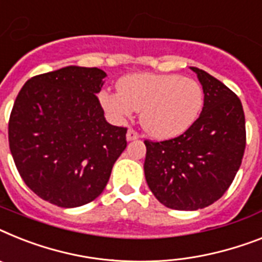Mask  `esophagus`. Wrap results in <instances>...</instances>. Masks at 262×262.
<instances>
[{
	"mask_svg": "<svg viewBox=\"0 0 262 262\" xmlns=\"http://www.w3.org/2000/svg\"><path fill=\"white\" fill-rule=\"evenodd\" d=\"M137 138H140V136H138L137 132H135L133 129H129L126 133V140L127 141H135V140H137Z\"/></svg>",
	"mask_w": 262,
	"mask_h": 262,
	"instance_id": "34e87169",
	"label": "esophagus"
}]
</instances>
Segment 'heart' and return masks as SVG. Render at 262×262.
<instances>
[{
    "instance_id": "b5f03b06",
    "label": "heart",
    "mask_w": 262,
    "mask_h": 262,
    "mask_svg": "<svg viewBox=\"0 0 262 262\" xmlns=\"http://www.w3.org/2000/svg\"><path fill=\"white\" fill-rule=\"evenodd\" d=\"M118 86L120 90L100 93L105 112L118 122L141 112L144 130L158 140L177 137L188 130L204 106L201 85L180 74H129Z\"/></svg>"
}]
</instances>
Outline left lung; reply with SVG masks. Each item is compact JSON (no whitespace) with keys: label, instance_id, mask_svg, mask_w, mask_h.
Listing matches in <instances>:
<instances>
[{"label":"left lung","instance_id":"obj_1","mask_svg":"<svg viewBox=\"0 0 262 262\" xmlns=\"http://www.w3.org/2000/svg\"><path fill=\"white\" fill-rule=\"evenodd\" d=\"M204 90V107L179 137L145 141V179L166 208L197 210L223 197L234 180L245 150L241 101L221 81L192 67Z\"/></svg>","mask_w":262,"mask_h":262}]
</instances>
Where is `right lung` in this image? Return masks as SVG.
Masks as SVG:
<instances>
[{"instance_id": "1", "label": "right lung", "mask_w": 262, "mask_h": 262, "mask_svg": "<svg viewBox=\"0 0 262 262\" xmlns=\"http://www.w3.org/2000/svg\"><path fill=\"white\" fill-rule=\"evenodd\" d=\"M106 73L65 67L32 77L13 105L9 146L24 182L45 201L77 208L102 193L126 148V127L105 120L96 94Z\"/></svg>"}]
</instances>
